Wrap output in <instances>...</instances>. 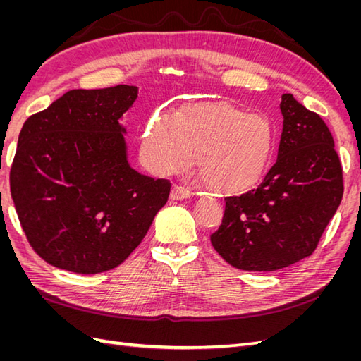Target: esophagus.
<instances>
[{
	"instance_id": "esophagus-1",
	"label": "esophagus",
	"mask_w": 361,
	"mask_h": 361,
	"mask_svg": "<svg viewBox=\"0 0 361 361\" xmlns=\"http://www.w3.org/2000/svg\"><path fill=\"white\" fill-rule=\"evenodd\" d=\"M191 197V192L183 188V187H178V185H174L171 192H170V199L171 200H187Z\"/></svg>"
}]
</instances>
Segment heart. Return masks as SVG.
Instances as JSON below:
<instances>
[{"label":"heart","mask_w":361,"mask_h":361,"mask_svg":"<svg viewBox=\"0 0 361 361\" xmlns=\"http://www.w3.org/2000/svg\"><path fill=\"white\" fill-rule=\"evenodd\" d=\"M276 149L272 123L227 102L190 104L173 116L157 114L141 138V158L158 174L195 164L207 187L235 194L255 185L269 167Z\"/></svg>","instance_id":"1"}]
</instances>
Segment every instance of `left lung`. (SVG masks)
Listing matches in <instances>:
<instances>
[{"mask_svg":"<svg viewBox=\"0 0 361 361\" xmlns=\"http://www.w3.org/2000/svg\"><path fill=\"white\" fill-rule=\"evenodd\" d=\"M277 161L255 190L226 199L211 243L227 264L277 271L310 256L343 195L342 167L324 120L281 96Z\"/></svg>","mask_w":361,"mask_h":361,"instance_id":"obj_1","label":"left lung"}]
</instances>
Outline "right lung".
I'll return each instance as SVG.
<instances>
[{"mask_svg": "<svg viewBox=\"0 0 361 361\" xmlns=\"http://www.w3.org/2000/svg\"><path fill=\"white\" fill-rule=\"evenodd\" d=\"M138 87L71 90L27 118L10 191L28 243L76 274L118 267L167 203L170 182L130 167L125 113Z\"/></svg>", "mask_w": 361, "mask_h": 361, "instance_id": "1", "label": "right lung"}]
</instances>
